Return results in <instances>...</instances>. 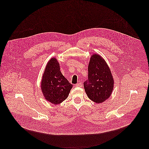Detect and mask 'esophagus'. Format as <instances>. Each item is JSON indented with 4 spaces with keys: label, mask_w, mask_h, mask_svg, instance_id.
<instances>
[{
    "label": "esophagus",
    "mask_w": 149,
    "mask_h": 149,
    "mask_svg": "<svg viewBox=\"0 0 149 149\" xmlns=\"http://www.w3.org/2000/svg\"><path fill=\"white\" fill-rule=\"evenodd\" d=\"M76 86H77V87H81V86H83V84H82V83H78V84H77Z\"/></svg>",
    "instance_id": "esophagus-1"
}]
</instances>
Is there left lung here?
<instances>
[{
    "label": "left lung",
    "mask_w": 149,
    "mask_h": 149,
    "mask_svg": "<svg viewBox=\"0 0 149 149\" xmlns=\"http://www.w3.org/2000/svg\"><path fill=\"white\" fill-rule=\"evenodd\" d=\"M88 70V79L84 83L85 92L93 102L102 103L110 97L113 89L111 70L101 56L93 54L90 58Z\"/></svg>",
    "instance_id": "left-lung-1"
}]
</instances>
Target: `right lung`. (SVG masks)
<instances>
[{
	"label": "right lung",
	"mask_w": 149,
	"mask_h": 149,
	"mask_svg": "<svg viewBox=\"0 0 149 149\" xmlns=\"http://www.w3.org/2000/svg\"><path fill=\"white\" fill-rule=\"evenodd\" d=\"M72 87L61 72L57 59L52 58L47 63L41 80V88L45 99L54 105L59 104L68 97Z\"/></svg>",
	"instance_id": "right-lung-1"
}]
</instances>
